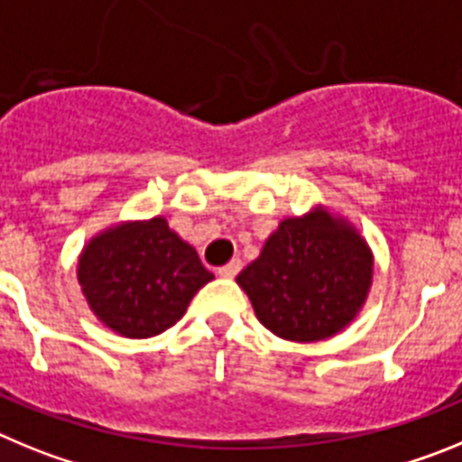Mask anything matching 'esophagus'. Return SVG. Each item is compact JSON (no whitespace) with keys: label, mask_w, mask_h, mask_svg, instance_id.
I'll use <instances>...</instances> for the list:
<instances>
[{"label":"esophagus","mask_w":462,"mask_h":462,"mask_svg":"<svg viewBox=\"0 0 462 462\" xmlns=\"http://www.w3.org/2000/svg\"><path fill=\"white\" fill-rule=\"evenodd\" d=\"M240 266H243V263H240V259L228 261L226 266L217 268V275H219V277H226V280H231V277L238 275V273H240Z\"/></svg>","instance_id":"esophagus-1"}]
</instances>
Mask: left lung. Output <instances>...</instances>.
<instances>
[{"label":"left lung","mask_w":462,"mask_h":462,"mask_svg":"<svg viewBox=\"0 0 462 462\" xmlns=\"http://www.w3.org/2000/svg\"><path fill=\"white\" fill-rule=\"evenodd\" d=\"M373 250L356 226L317 206L282 219L236 282L271 333L319 342L356 319L373 287Z\"/></svg>","instance_id":"1"}]
</instances>
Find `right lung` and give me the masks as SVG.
Listing matches in <instances>:
<instances>
[{
	"mask_svg": "<svg viewBox=\"0 0 462 462\" xmlns=\"http://www.w3.org/2000/svg\"><path fill=\"white\" fill-rule=\"evenodd\" d=\"M212 277L164 217L104 228L79 256V284L94 317L134 340L159 336L180 321L194 293Z\"/></svg>",
	"mask_w": 462,
	"mask_h": 462,
	"instance_id": "add662e5",
	"label": "right lung"
}]
</instances>
